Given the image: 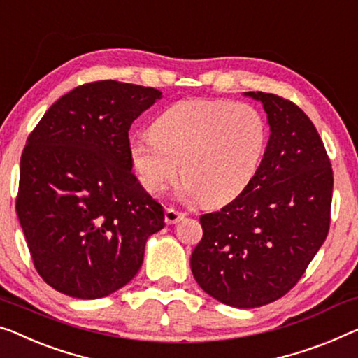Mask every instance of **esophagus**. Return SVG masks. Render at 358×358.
Wrapping results in <instances>:
<instances>
[{
    "label": "esophagus",
    "instance_id": "34e87169",
    "mask_svg": "<svg viewBox=\"0 0 358 358\" xmlns=\"http://www.w3.org/2000/svg\"><path fill=\"white\" fill-rule=\"evenodd\" d=\"M186 215L183 212H178V210H175V209H165V223H167V225H173V223H178V222H181L183 220Z\"/></svg>",
    "mask_w": 358,
    "mask_h": 358
}]
</instances>
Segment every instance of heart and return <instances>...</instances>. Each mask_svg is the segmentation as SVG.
Wrapping results in <instances>:
<instances>
[{
  "label": "heart",
  "mask_w": 358,
  "mask_h": 358,
  "mask_svg": "<svg viewBox=\"0 0 358 358\" xmlns=\"http://www.w3.org/2000/svg\"><path fill=\"white\" fill-rule=\"evenodd\" d=\"M268 125L257 108L227 99H186L154 120L151 136L130 145V161L143 188L159 194L180 175L185 193L204 204L236 199L257 177Z\"/></svg>",
  "instance_id": "b5f03b06"
}]
</instances>
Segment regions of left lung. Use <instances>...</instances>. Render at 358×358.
Returning a JSON list of instances; mask_svg holds the SVG:
<instances>
[{"label":"left lung","instance_id":"left-lung-1","mask_svg":"<svg viewBox=\"0 0 358 358\" xmlns=\"http://www.w3.org/2000/svg\"><path fill=\"white\" fill-rule=\"evenodd\" d=\"M270 138L257 177L218 212L201 215L191 271L207 294L238 308L265 306L301 280L329 230L333 169L315 125L294 103L248 92Z\"/></svg>","mask_w":358,"mask_h":358}]
</instances>
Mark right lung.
Listing matches in <instances>:
<instances>
[{"label": "right lung", "instance_id": "1", "mask_svg": "<svg viewBox=\"0 0 358 358\" xmlns=\"http://www.w3.org/2000/svg\"><path fill=\"white\" fill-rule=\"evenodd\" d=\"M162 93L101 80L56 101L20 157L15 210L40 276L56 291L99 299L141 268L164 209L131 172L128 130Z\"/></svg>", "mask_w": 358, "mask_h": 358}]
</instances>
